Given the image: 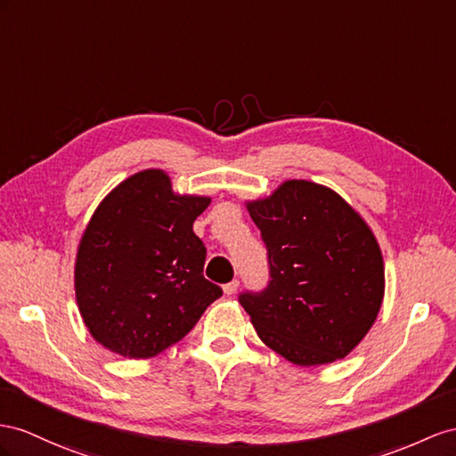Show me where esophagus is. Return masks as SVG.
<instances>
[{
  "label": "esophagus",
  "instance_id": "obj_1",
  "mask_svg": "<svg viewBox=\"0 0 456 456\" xmlns=\"http://www.w3.org/2000/svg\"><path fill=\"white\" fill-rule=\"evenodd\" d=\"M237 289H239V281L235 279V281H229V283L224 285V293L225 295H235Z\"/></svg>",
  "mask_w": 456,
  "mask_h": 456
}]
</instances>
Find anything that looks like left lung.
<instances>
[{"label": "left lung", "instance_id": "left-lung-1", "mask_svg": "<svg viewBox=\"0 0 456 456\" xmlns=\"http://www.w3.org/2000/svg\"><path fill=\"white\" fill-rule=\"evenodd\" d=\"M262 232L270 283L242 293L260 339L297 366L345 358L378 318L385 293L379 244L328 186L285 181L247 204Z\"/></svg>", "mask_w": 456, "mask_h": 456}]
</instances>
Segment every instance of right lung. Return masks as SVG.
<instances>
[{
  "label": "right lung",
  "mask_w": 456,
  "mask_h": 456,
  "mask_svg": "<svg viewBox=\"0 0 456 456\" xmlns=\"http://www.w3.org/2000/svg\"><path fill=\"white\" fill-rule=\"evenodd\" d=\"M206 196H181L167 173L146 169L103 198L78 244L75 293L90 335L125 358L181 341L221 287L204 277L206 247L192 224Z\"/></svg>",
  "instance_id": "add662e5"
}]
</instances>
